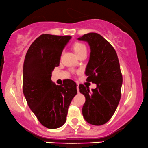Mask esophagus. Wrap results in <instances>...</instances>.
<instances>
[{
	"label": "esophagus",
	"instance_id": "1",
	"mask_svg": "<svg viewBox=\"0 0 148 148\" xmlns=\"http://www.w3.org/2000/svg\"><path fill=\"white\" fill-rule=\"evenodd\" d=\"M77 92H78V93L79 92V84L77 85Z\"/></svg>",
	"mask_w": 148,
	"mask_h": 148
}]
</instances>
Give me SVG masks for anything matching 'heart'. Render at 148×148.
Here are the masks:
<instances>
[{
	"instance_id": "1",
	"label": "heart",
	"mask_w": 148,
	"mask_h": 148,
	"mask_svg": "<svg viewBox=\"0 0 148 148\" xmlns=\"http://www.w3.org/2000/svg\"><path fill=\"white\" fill-rule=\"evenodd\" d=\"M72 49L75 54L77 56H79L82 53L86 51V47L84 44L81 42H75L72 46Z\"/></svg>"
}]
</instances>
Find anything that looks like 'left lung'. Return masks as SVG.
I'll return each instance as SVG.
<instances>
[{"label": "left lung", "instance_id": "8db88e82", "mask_svg": "<svg viewBox=\"0 0 148 148\" xmlns=\"http://www.w3.org/2000/svg\"><path fill=\"white\" fill-rule=\"evenodd\" d=\"M78 40L86 41L90 46L85 74L86 81L97 84L92 91L88 86H79L86 99L83 117L91 125H104L112 117L121 98L122 76L118 57L113 46L99 34L89 33Z\"/></svg>", "mask_w": 148, "mask_h": 148}]
</instances>
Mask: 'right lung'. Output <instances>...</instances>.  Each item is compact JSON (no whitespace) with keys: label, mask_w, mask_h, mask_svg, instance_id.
Wrapping results in <instances>:
<instances>
[{"label":"right lung","mask_w":148,"mask_h":148,"mask_svg":"<svg viewBox=\"0 0 148 148\" xmlns=\"http://www.w3.org/2000/svg\"><path fill=\"white\" fill-rule=\"evenodd\" d=\"M71 38L42 34L31 44L25 56L23 95L40 123L49 129L59 128L65 123L69 107L77 94V84L73 80L66 79L59 86L51 79Z\"/></svg>","instance_id":"obj_1"}]
</instances>
